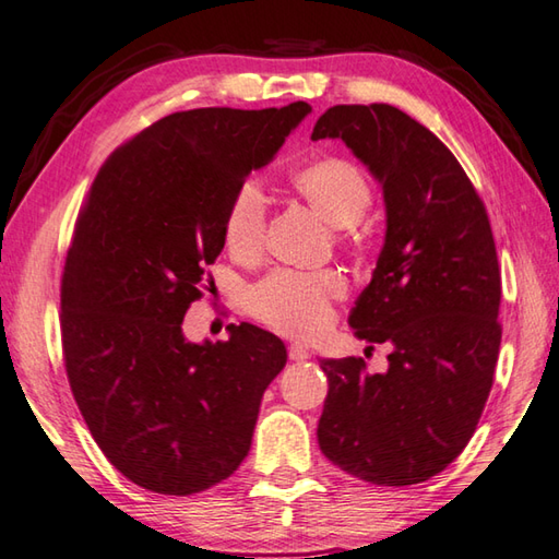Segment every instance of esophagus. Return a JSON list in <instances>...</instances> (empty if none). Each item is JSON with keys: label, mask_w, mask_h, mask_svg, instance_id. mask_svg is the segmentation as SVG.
I'll return each instance as SVG.
<instances>
[{"label": "esophagus", "mask_w": 559, "mask_h": 559, "mask_svg": "<svg viewBox=\"0 0 559 559\" xmlns=\"http://www.w3.org/2000/svg\"><path fill=\"white\" fill-rule=\"evenodd\" d=\"M311 357V350L307 345H301V343H294V345H289V360H294V362H304V360H309Z\"/></svg>", "instance_id": "esophagus-1"}]
</instances>
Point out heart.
Wrapping results in <instances>:
<instances>
[{
    "mask_svg": "<svg viewBox=\"0 0 559 559\" xmlns=\"http://www.w3.org/2000/svg\"><path fill=\"white\" fill-rule=\"evenodd\" d=\"M292 187L325 224L341 228V236L350 234L372 206V187L353 163L343 157H325L311 163L292 177ZM267 202L255 182L236 189L226 209L224 238L236 258H255L265 243ZM343 294V280L335 272L277 270L260 280L248 292V309L262 323L294 335L311 338L331 321L333 301Z\"/></svg>",
    "mask_w": 559,
    "mask_h": 559,
    "instance_id": "obj_1",
    "label": "heart"
}]
</instances>
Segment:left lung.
Segmentation results:
<instances>
[{"label":"left lung","mask_w":559,"mask_h":559,"mask_svg":"<svg viewBox=\"0 0 559 559\" xmlns=\"http://www.w3.org/2000/svg\"><path fill=\"white\" fill-rule=\"evenodd\" d=\"M341 139L382 187L384 246L347 323L389 343L386 372L325 357L319 448L347 475L408 487L443 472L479 424L497 367L501 272L479 194L438 135L389 104H338L311 141Z\"/></svg>","instance_id":"obj_1"}]
</instances>
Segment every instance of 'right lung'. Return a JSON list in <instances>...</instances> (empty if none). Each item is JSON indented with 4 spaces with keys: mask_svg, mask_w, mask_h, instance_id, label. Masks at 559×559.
Masks as SVG:
<instances>
[{
    "mask_svg": "<svg viewBox=\"0 0 559 559\" xmlns=\"http://www.w3.org/2000/svg\"><path fill=\"white\" fill-rule=\"evenodd\" d=\"M309 114L307 102L170 114L121 145L90 189L62 272V353L92 438L143 489L189 497L248 455L287 347L252 323L192 343L182 321L224 250L236 189Z\"/></svg>",
    "mask_w": 559,
    "mask_h": 559,
    "instance_id": "add662e5",
    "label": "right lung"
}]
</instances>
